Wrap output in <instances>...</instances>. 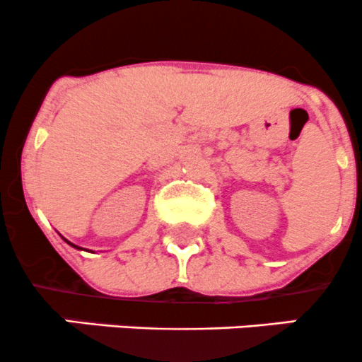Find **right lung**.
<instances>
[{
	"instance_id": "right-lung-1",
	"label": "right lung",
	"mask_w": 362,
	"mask_h": 362,
	"mask_svg": "<svg viewBox=\"0 0 362 362\" xmlns=\"http://www.w3.org/2000/svg\"><path fill=\"white\" fill-rule=\"evenodd\" d=\"M67 243H69V241H67ZM69 245H71V246H74V248H78V250H83V248H79V246H76V245H72V243H69Z\"/></svg>"
}]
</instances>
